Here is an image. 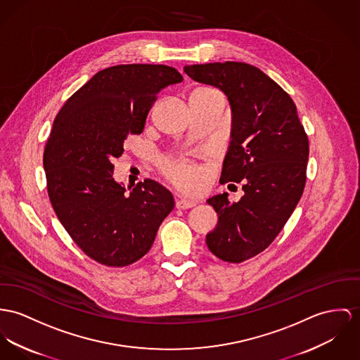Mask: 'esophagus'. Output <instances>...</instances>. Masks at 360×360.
I'll use <instances>...</instances> for the list:
<instances>
[{
  "label": "esophagus",
  "instance_id": "obj_1",
  "mask_svg": "<svg viewBox=\"0 0 360 360\" xmlns=\"http://www.w3.org/2000/svg\"><path fill=\"white\" fill-rule=\"evenodd\" d=\"M175 205H176V208H179V210H188V208H192V207L195 205V201L188 200V198H178L176 202H175Z\"/></svg>",
  "mask_w": 360,
  "mask_h": 360
}]
</instances>
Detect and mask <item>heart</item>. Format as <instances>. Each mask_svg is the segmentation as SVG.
<instances>
[{"instance_id": "heart-1", "label": "heart", "mask_w": 360, "mask_h": 360, "mask_svg": "<svg viewBox=\"0 0 360 360\" xmlns=\"http://www.w3.org/2000/svg\"><path fill=\"white\" fill-rule=\"evenodd\" d=\"M162 169L167 178L184 189H193L197 178V167L188 159H165Z\"/></svg>"}]
</instances>
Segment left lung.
I'll return each mask as SVG.
<instances>
[{"instance_id":"8db88e82","label":"left lung","mask_w":360,"mask_h":360,"mask_svg":"<svg viewBox=\"0 0 360 360\" xmlns=\"http://www.w3.org/2000/svg\"><path fill=\"white\" fill-rule=\"evenodd\" d=\"M197 82L219 87L233 112L231 141L219 182H243L244 195L208 204L219 219L207 247L221 260L241 263L267 248L293 214L307 179L308 137L290 96L259 68L238 61L186 65Z\"/></svg>"}]
</instances>
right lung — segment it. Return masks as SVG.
Instances as JSON below:
<instances>
[{
	"instance_id": "right-lung-1",
	"label": "right lung",
	"mask_w": 360,
	"mask_h": 360,
	"mask_svg": "<svg viewBox=\"0 0 360 360\" xmlns=\"http://www.w3.org/2000/svg\"><path fill=\"white\" fill-rule=\"evenodd\" d=\"M184 81L163 64H120L98 71L56 116L44 150L48 194L72 241L108 267L136 263L174 210L172 194L145 179L126 194L112 178L113 158L141 134L159 91Z\"/></svg>"
}]
</instances>
